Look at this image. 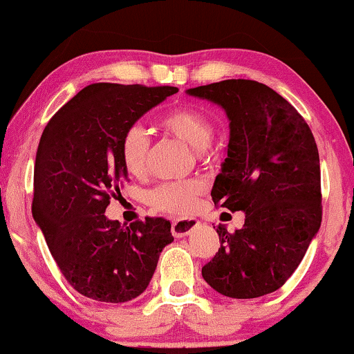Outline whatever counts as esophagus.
Here are the masks:
<instances>
[{
    "mask_svg": "<svg viewBox=\"0 0 354 354\" xmlns=\"http://www.w3.org/2000/svg\"><path fill=\"white\" fill-rule=\"evenodd\" d=\"M198 221L196 218H176L171 223V234L174 239H183V236L189 235L192 229L198 227Z\"/></svg>",
    "mask_w": 354,
    "mask_h": 354,
    "instance_id": "1",
    "label": "esophagus"
}]
</instances>
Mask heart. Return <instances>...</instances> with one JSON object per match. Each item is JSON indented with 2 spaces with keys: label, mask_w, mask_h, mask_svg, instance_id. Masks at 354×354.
Returning <instances> with one entry per match:
<instances>
[{
  "label": "heart",
  "mask_w": 354,
  "mask_h": 354,
  "mask_svg": "<svg viewBox=\"0 0 354 354\" xmlns=\"http://www.w3.org/2000/svg\"><path fill=\"white\" fill-rule=\"evenodd\" d=\"M160 127L171 137L185 142L204 155L214 137V124L196 107H176L160 119ZM150 138L140 125H132L120 140V158L125 169L133 176H144L149 169ZM204 183L199 180L165 183L150 192V204L155 209L171 214H186L194 209L196 199L203 194Z\"/></svg>",
  "instance_id": "obj_1"
}]
</instances>
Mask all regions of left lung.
I'll return each mask as SVG.
<instances>
[{"instance_id": "1", "label": "left lung", "mask_w": 354, "mask_h": 354, "mask_svg": "<svg viewBox=\"0 0 354 354\" xmlns=\"http://www.w3.org/2000/svg\"><path fill=\"white\" fill-rule=\"evenodd\" d=\"M225 111L227 158L210 196L245 223L234 234L218 223L221 248L203 277L222 296L274 292L302 261L322 222L320 160L310 127L296 107L266 84L223 80L187 89Z\"/></svg>"}]
</instances>
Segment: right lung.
I'll list each match as a JSON object with an SVG mask.
<instances>
[{"instance_id": "1", "label": "right lung", "mask_w": 354, "mask_h": 354, "mask_svg": "<svg viewBox=\"0 0 354 354\" xmlns=\"http://www.w3.org/2000/svg\"><path fill=\"white\" fill-rule=\"evenodd\" d=\"M174 93V86L89 84L58 109L40 137L32 217L65 279L93 301L140 296L162 250L174 240L162 217L125 227L104 216L127 180L124 132Z\"/></svg>"}]
</instances>
